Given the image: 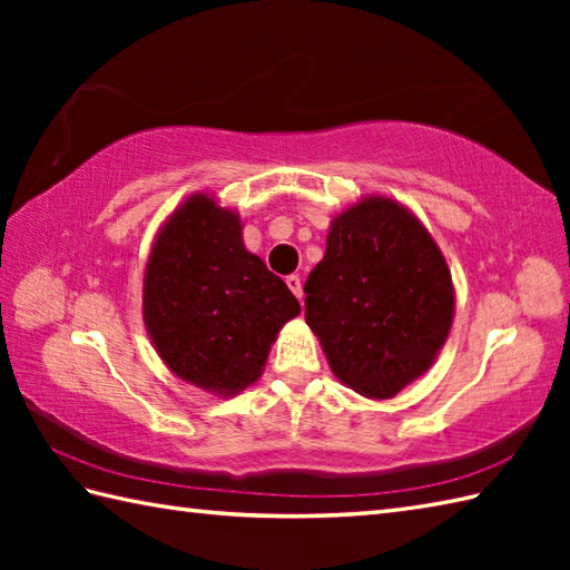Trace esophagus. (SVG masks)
Here are the masks:
<instances>
[{
	"mask_svg": "<svg viewBox=\"0 0 570 570\" xmlns=\"http://www.w3.org/2000/svg\"><path fill=\"white\" fill-rule=\"evenodd\" d=\"M286 286L292 288V294L301 301L304 298V286H301V276H296V274H292V276H286Z\"/></svg>",
	"mask_w": 570,
	"mask_h": 570,
	"instance_id": "esophagus-1",
	"label": "esophagus"
}]
</instances>
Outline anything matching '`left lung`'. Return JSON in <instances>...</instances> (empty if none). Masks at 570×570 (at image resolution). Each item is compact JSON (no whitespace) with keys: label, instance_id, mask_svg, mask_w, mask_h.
Masks as SVG:
<instances>
[{"label":"left lung","instance_id":"obj_1","mask_svg":"<svg viewBox=\"0 0 570 570\" xmlns=\"http://www.w3.org/2000/svg\"><path fill=\"white\" fill-rule=\"evenodd\" d=\"M304 292L306 323L333 374L374 402L431 370L455 316L441 247L390 196H362L333 217Z\"/></svg>","mask_w":570,"mask_h":570}]
</instances>
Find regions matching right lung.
<instances>
[{"mask_svg":"<svg viewBox=\"0 0 570 570\" xmlns=\"http://www.w3.org/2000/svg\"><path fill=\"white\" fill-rule=\"evenodd\" d=\"M242 217L215 193L176 205L156 233L141 278V318L164 365L215 396L262 377L278 331L301 306L245 247Z\"/></svg>","mask_w":570,"mask_h":570,"instance_id":"obj_1","label":"right lung"}]
</instances>
